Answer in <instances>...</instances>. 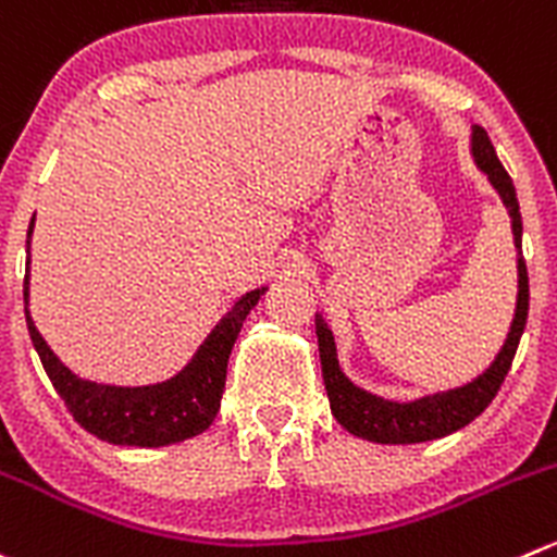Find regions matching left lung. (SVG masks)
Segmentation results:
<instances>
[{
  "label": "left lung",
  "instance_id": "8db88e82",
  "mask_svg": "<svg viewBox=\"0 0 557 557\" xmlns=\"http://www.w3.org/2000/svg\"><path fill=\"white\" fill-rule=\"evenodd\" d=\"M471 154L476 160L479 171H484L490 185L498 190L500 201L509 209L511 234H515L517 247V310L511 321L509 334H506L504 348L498 350L493 364L473 377L466 386L449 388V392L428 394V397L410 399V403H397V399H383L377 394L364 392L354 381L345 377L337 361V345H334L332 329L326 326L321 315H315L318 350H321V370L323 383H326L329 405L332 413L350 435L372 441V444H424V441L444 438V435L457 433L466 424H471L498 394L506 372H509L511 359L517 354L522 332L528 321V269L522 258V218L520 203H517L515 185L506 169L500 165L495 147L490 144L487 129L473 124L471 133Z\"/></svg>",
  "mask_w": 557,
  "mask_h": 557
}]
</instances>
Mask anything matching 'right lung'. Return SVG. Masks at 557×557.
Returning a JSON list of instances; mask_svg holds the SVG:
<instances>
[{"instance_id":"add662e5","label":"right lung","mask_w":557,"mask_h":557,"mask_svg":"<svg viewBox=\"0 0 557 557\" xmlns=\"http://www.w3.org/2000/svg\"><path fill=\"white\" fill-rule=\"evenodd\" d=\"M32 228H35V218L26 231V252H29ZM263 294L267 288H256L242 296L209 332L185 370L176 372L169 381L149 383V386H108V383L78 377L48 348L29 315V261H26L24 277L26 326H29L32 345L75 422L86 433L108 444L144 446V449L180 444L203 433L214 422L220 399H223L231 348L239 337L242 323Z\"/></svg>"}]
</instances>
